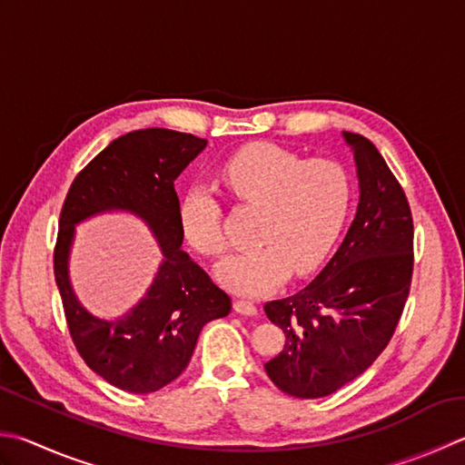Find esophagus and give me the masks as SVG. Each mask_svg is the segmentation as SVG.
I'll return each instance as SVG.
<instances>
[{
  "instance_id": "esophagus-1",
  "label": "esophagus",
  "mask_w": 465,
  "mask_h": 465,
  "mask_svg": "<svg viewBox=\"0 0 465 465\" xmlns=\"http://www.w3.org/2000/svg\"><path fill=\"white\" fill-rule=\"evenodd\" d=\"M233 311L238 314H243V316H256L258 314V308L253 306L252 302H245V300H235Z\"/></svg>"
}]
</instances>
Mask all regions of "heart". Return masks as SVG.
<instances>
[{"mask_svg": "<svg viewBox=\"0 0 465 465\" xmlns=\"http://www.w3.org/2000/svg\"><path fill=\"white\" fill-rule=\"evenodd\" d=\"M220 179L233 202L260 207L258 248L227 256L215 276L233 294L260 298L290 274L308 276L331 256L347 222L351 181L331 159H311L274 143H256L223 161ZM181 235L203 256L225 252L222 203L213 189L189 187L179 199Z\"/></svg>", "mask_w": 465, "mask_h": 465, "instance_id": "obj_1", "label": "heart"}]
</instances>
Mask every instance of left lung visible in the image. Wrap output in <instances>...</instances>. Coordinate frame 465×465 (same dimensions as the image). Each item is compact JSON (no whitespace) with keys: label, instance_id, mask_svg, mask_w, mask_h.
I'll list each match as a JSON object with an SVG mask.
<instances>
[{"label":"left lung","instance_id":"1","mask_svg":"<svg viewBox=\"0 0 465 465\" xmlns=\"http://www.w3.org/2000/svg\"><path fill=\"white\" fill-rule=\"evenodd\" d=\"M359 175L357 215L339 252L294 296L263 304L286 342L266 369L298 399L332 395L365 372L393 336L411 288L413 217L375 144L342 133Z\"/></svg>","mask_w":465,"mask_h":465}]
</instances>
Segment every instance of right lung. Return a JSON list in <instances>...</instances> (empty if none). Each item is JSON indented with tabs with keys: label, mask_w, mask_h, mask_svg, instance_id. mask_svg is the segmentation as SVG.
<instances>
[{
	"label": "right lung",
	"mask_w": 465,
	"mask_h": 465,
	"mask_svg": "<svg viewBox=\"0 0 465 465\" xmlns=\"http://www.w3.org/2000/svg\"><path fill=\"white\" fill-rule=\"evenodd\" d=\"M205 144L199 136L169 129L126 133L78 173L64 199L54 276L70 336L96 375L129 393H153L175 381L189 365L203 326L232 311L230 296L181 250L175 179ZM113 208L141 216L166 258L142 302L116 322H104L77 302L67 256L74 225Z\"/></svg>",
	"instance_id": "obj_1"
}]
</instances>
